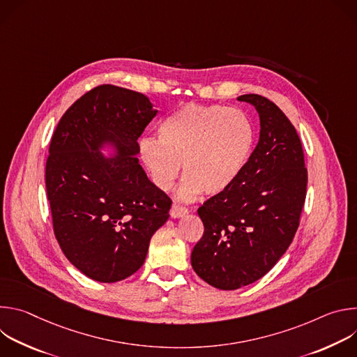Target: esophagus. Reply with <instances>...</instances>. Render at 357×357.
Returning <instances> with one entry per match:
<instances>
[{
	"label": "esophagus",
	"instance_id": "34e87169",
	"mask_svg": "<svg viewBox=\"0 0 357 357\" xmlns=\"http://www.w3.org/2000/svg\"><path fill=\"white\" fill-rule=\"evenodd\" d=\"M188 213V209L186 208H183V206H179V205H175L172 206V209H171V218H174V219H176V218H182V216H185Z\"/></svg>",
	"mask_w": 357,
	"mask_h": 357
}]
</instances>
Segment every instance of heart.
Wrapping results in <instances>:
<instances>
[{
	"label": "heart",
	"instance_id": "heart-1",
	"mask_svg": "<svg viewBox=\"0 0 357 357\" xmlns=\"http://www.w3.org/2000/svg\"><path fill=\"white\" fill-rule=\"evenodd\" d=\"M254 144L250 119L237 109L188 103L145 137L138 154L152 183L169 190L183 165L182 196L223 193L243 171Z\"/></svg>",
	"mask_w": 357,
	"mask_h": 357
}]
</instances>
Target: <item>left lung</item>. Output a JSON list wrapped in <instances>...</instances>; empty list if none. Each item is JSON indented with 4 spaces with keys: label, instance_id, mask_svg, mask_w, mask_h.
I'll use <instances>...</instances> for the list:
<instances>
[{
    "label": "left lung",
    "instance_id": "8db88e82",
    "mask_svg": "<svg viewBox=\"0 0 357 357\" xmlns=\"http://www.w3.org/2000/svg\"><path fill=\"white\" fill-rule=\"evenodd\" d=\"M260 116V139L229 189L197 209L205 231L193 247L195 273L219 289L264 277L282 257L299 226L307 196L299 135L268 98L243 94Z\"/></svg>",
    "mask_w": 357,
    "mask_h": 357
}]
</instances>
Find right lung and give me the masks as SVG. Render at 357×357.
Returning a JSON list of instances; mask_svg holds the SVG:
<instances>
[{"label": "right lung", "instance_id": "add662e5", "mask_svg": "<svg viewBox=\"0 0 357 357\" xmlns=\"http://www.w3.org/2000/svg\"><path fill=\"white\" fill-rule=\"evenodd\" d=\"M138 91L101 84L66 110L45 168L54 233L66 259L98 282H117L144 264L149 240L172 200L138 164V138L157 116ZM113 142L119 155L98 148Z\"/></svg>", "mask_w": 357, "mask_h": 357}]
</instances>
